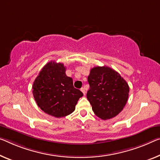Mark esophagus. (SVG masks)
I'll list each match as a JSON object with an SVG mask.
<instances>
[{
    "mask_svg": "<svg viewBox=\"0 0 160 160\" xmlns=\"http://www.w3.org/2000/svg\"><path fill=\"white\" fill-rule=\"evenodd\" d=\"M81 91H82V93L83 94H85V93H86V91H85V88H83V87H82V88H81Z\"/></svg>",
    "mask_w": 160,
    "mask_h": 160,
    "instance_id": "34e87169",
    "label": "esophagus"
}]
</instances>
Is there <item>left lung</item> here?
<instances>
[{
  "instance_id": "obj_1",
  "label": "left lung",
  "mask_w": 160,
  "mask_h": 160,
  "mask_svg": "<svg viewBox=\"0 0 160 160\" xmlns=\"http://www.w3.org/2000/svg\"><path fill=\"white\" fill-rule=\"evenodd\" d=\"M88 82L87 97L98 117L110 119L122 111L128 100L129 87L119 73L108 66H96L90 71Z\"/></svg>"
}]
</instances>
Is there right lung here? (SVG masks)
Segmentation results:
<instances>
[{
	"instance_id": "1",
	"label": "right lung",
	"mask_w": 160,
	"mask_h": 160,
	"mask_svg": "<svg viewBox=\"0 0 160 160\" xmlns=\"http://www.w3.org/2000/svg\"><path fill=\"white\" fill-rule=\"evenodd\" d=\"M32 88L38 107L56 118L72 114L83 96L80 90L73 87L72 78L66 76L64 65L55 61H50L43 66Z\"/></svg>"
}]
</instances>
